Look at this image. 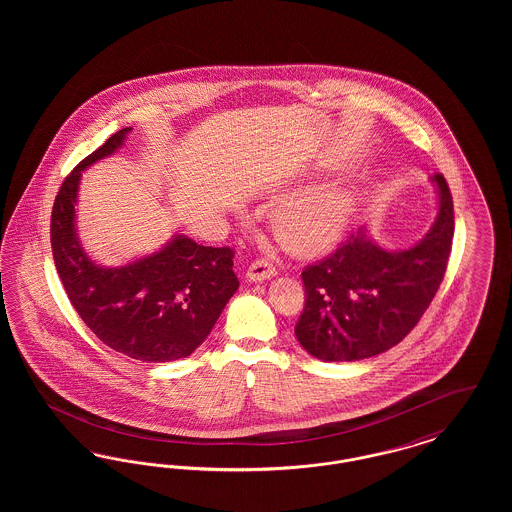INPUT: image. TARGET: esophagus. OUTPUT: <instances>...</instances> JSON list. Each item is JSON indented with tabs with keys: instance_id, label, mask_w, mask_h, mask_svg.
I'll use <instances>...</instances> for the list:
<instances>
[{
	"instance_id": "34e87169",
	"label": "esophagus",
	"mask_w": 512,
	"mask_h": 512,
	"mask_svg": "<svg viewBox=\"0 0 512 512\" xmlns=\"http://www.w3.org/2000/svg\"><path fill=\"white\" fill-rule=\"evenodd\" d=\"M276 274V268L272 267V263H268L267 259H257L253 261L247 268V280L249 282H263Z\"/></svg>"
}]
</instances>
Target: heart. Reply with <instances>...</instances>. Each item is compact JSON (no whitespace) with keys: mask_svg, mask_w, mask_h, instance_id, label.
I'll list each match as a JSON object with an SVG mask.
<instances>
[{"mask_svg":"<svg viewBox=\"0 0 512 512\" xmlns=\"http://www.w3.org/2000/svg\"><path fill=\"white\" fill-rule=\"evenodd\" d=\"M351 197L332 188L311 194L282 207L274 219V234L288 251L313 257L336 244L349 222Z\"/></svg>","mask_w":512,"mask_h":512,"instance_id":"heart-1","label":"heart"}]
</instances>
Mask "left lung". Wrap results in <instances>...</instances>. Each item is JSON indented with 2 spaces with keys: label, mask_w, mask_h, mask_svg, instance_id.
<instances>
[{
  "label": "left lung",
  "mask_w": 512,
  "mask_h": 512,
  "mask_svg": "<svg viewBox=\"0 0 512 512\" xmlns=\"http://www.w3.org/2000/svg\"><path fill=\"white\" fill-rule=\"evenodd\" d=\"M438 217L413 247L390 251L365 226L317 265L301 272L305 307L295 324L301 347L328 363L361 361L403 340L430 307L453 244L455 215L441 174Z\"/></svg>",
  "instance_id": "8db88e82"
}]
</instances>
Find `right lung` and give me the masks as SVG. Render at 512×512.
Masks as SVG:
<instances>
[{
    "label": "right lung",
    "instance_id": "add662e5",
    "mask_svg": "<svg viewBox=\"0 0 512 512\" xmlns=\"http://www.w3.org/2000/svg\"><path fill=\"white\" fill-rule=\"evenodd\" d=\"M130 130L113 134L65 178L51 211V251L74 311L99 340L130 359L169 363L205 341L240 282L230 247L182 234L122 267H101L84 251L74 222L82 171L113 155Z\"/></svg>",
    "mask_w": 512,
    "mask_h": 512
}]
</instances>
